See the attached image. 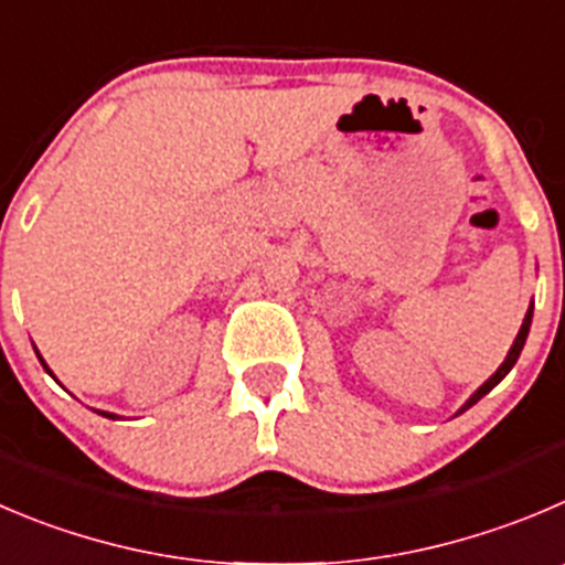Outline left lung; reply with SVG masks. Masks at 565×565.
<instances>
[{
    "mask_svg": "<svg viewBox=\"0 0 565 565\" xmlns=\"http://www.w3.org/2000/svg\"><path fill=\"white\" fill-rule=\"evenodd\" d=\"M530 324H533V302H530V308H527V313H524V321H521V330H519V335H515V341H513V347H510V352L504 354V360H502V366L497 369V372L491 374V377L486 380V383L480 385V388L475 391V394L469 396V399L463 402V407H460L458 413H463V411H469L471 405H477V402L482 399V396L488 394V391L491 388H497L499 383H502L504 377H508V372L510 369L515 366V360H519V354H521V349H524V341H527V335H530Z\"/></svg>",
    "mask_w": 565,
    "mask_h": 565,
    "instance_id": "obj_1",
    "label": "left lung"
}]
</instances>
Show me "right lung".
<instances>
[{"instance_id": "obj_1", "label": "right lung", "mask_w": 565, "mask_h": 565, "mask_svg": "<svg viewBox=\"0 0 565 565\" xmlns=\"http://www.w3.org/2000/svg\"><path fill=\"white\" fill-rule=\"evenodd\" d=\"M38 360H41V366H44L46 369V374H52V369L50 366H46V360L44 358H41V354H38ZM52 377H55V374H52ZM102 413V416H105V418H116V413H105V411H99Z\"/></svg>"}]
</instances>
